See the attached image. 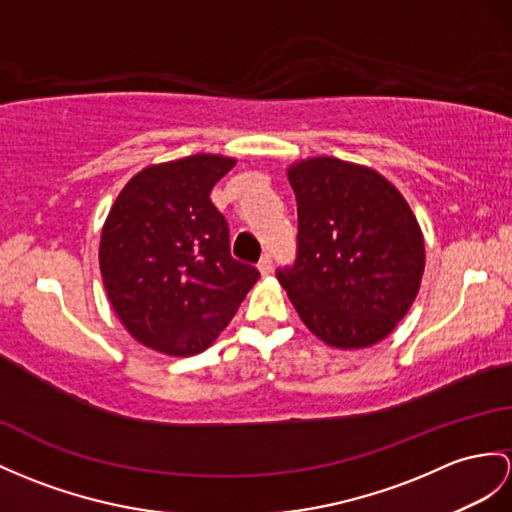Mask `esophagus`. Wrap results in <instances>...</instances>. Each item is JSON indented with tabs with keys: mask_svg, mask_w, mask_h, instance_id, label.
<instances>
[{
	"mask_svg": "<svg viewBox=\"0 0 512 512\" xmlns=\"http://www.w3.org/2000/svg\"><path fill=\"white\" fill-rule=\"evenodd\" d=\"M258 271L263 273V276H269V273L273 271V260H271V254H265L263 258H260V263H258Z\"/></svg>",
	"mask_w": 512,
	"mask_h": 512,
	"instance_id": "esophagus-1",
	"label": "esophagus"
}]
</instances>
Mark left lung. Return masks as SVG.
Segmentation results:
<instances>
[{
	"mask_svg": "<svg viewBox=\"0 0 512 512\" xmlns=\"http://www.w3.org/2000/svg\"><path fill=\"white\" fill-rule=\"evenodd\" d=\"M297 199V258L278 269L297 315L323 343L360 350L389 336L413 306L426 247L395 186L330 156L289 167Z\"/></svg>",
	"mask_w": 512,
	"mask_h": 512,
	"instance_id": "1",
	"label": "left lung"
}]
</instances>
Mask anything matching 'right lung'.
<instances>
[{"label":"right lung","instance_id":"1","mask_svg":"<svg viewBox=\"0 0 512 512\" xmlns=\"http://www.w3.org/2000/svg\"><path fill=\"white\" fill-rule=\"evenodd\" d=\"M234 158L195 154L145 167L112 204L99 269L136 341L169 356L204 352L260 273L230 256L228 221L210 202Z\"/></svg>","mask_w":512,"mask_h":512}]
</instances>
